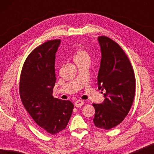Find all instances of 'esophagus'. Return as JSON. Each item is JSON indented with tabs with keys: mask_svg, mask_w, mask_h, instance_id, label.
<instances>
[{
	"mask_svg": "<svg viewBox=\"0 0 154 154\" xmlns=\"http://www.w3.org/2000/svg\"><path fill=\"white\" fill-rule=\"evenodd\" d=\"M83 104H84L83 101L77 100V101H75V106L79 108V107H81L82 106H83Z\"/></svg>",
	"mask_w": 154,
	"mask_h": 154,
	"instance_id": "obj_1",
	"label": "esophagus"
}]
</instances>
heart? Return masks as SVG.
I'll return each instance as SVG.
<instances>
[{
	"label": "heart",
	"mask_w": 154,
	"mask_h": 154,
	"mask_svg": "<svg viewBox=\"0 0 154 154\" xmlns=\"http://www.w3.org/2000/svg\"><path fill=\"white\" fill-rule=\"evenodd\" d=\"M85 58H89V54H88V52L85 50L83 49V48H80V49L77 50L74 54V61L80 60L82 59Z\"/></svg>",
	"instance_id": "1"
}]
</instances>
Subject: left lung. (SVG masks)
Listing matches in <instances>:
<instances>
[{
    "mask_svg": "<svg viewBox=\"0 0 154 154\" xmlns=\"http://www.w3.org/2000/svg\"><path fill=\"white\" fill-rule=\"evenodd\" d=\"M98 42L102 58L97 85L99 90L104 91L105 99L101 104H92L95 109L93 122L96 127L109 130L129 113L135 92V77L129 59L119 44L106 36L98 37Z\"/></svg>",
    "mask_w": 154,
    "mask_h": 154,
    "instance_id": "1",
    "label": "left lung"
}]
</instances>
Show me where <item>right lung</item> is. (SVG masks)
<instances>
[{
	"label": "right lung",
	"mask_w": 154,
	"mask_h": 154,
	"mask_svg": "<svg viewBox=\"0 0 154 154\" xmlns=\"http://www.w3.org/2000/svg\"><path fill=\"white\" fill-rule=\"evenodd\" d=\"M60 40L45 42L31 52L21 73L20 94L24 108L43 132L55 134L66 128L73 104L52 96L56 52Z\"/></svg>",
	"instance_id": "1"
}]
</instances>
